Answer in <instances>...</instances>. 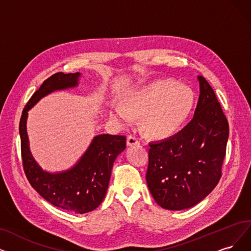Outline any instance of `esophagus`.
Listing matches in <instances>:
<instances>
[{
    "mask_svg": "<svg viewBox=\"0 0 251 251\" xmlns=\"http://www.w3.org/2000/svg\"><path fill=\"white\" fill-rule=\"evenodd\" d=\"M128 146H134V145H138L140 143L139 139L135 136V135H129L127 137V141H126Z\"/></svg>",
    "mask_w": 251,
    "mask_h": 251,
    "instance_id": "1",
    "label": "esophagus"
}]
</instances>
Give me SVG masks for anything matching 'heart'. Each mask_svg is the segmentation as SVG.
Instances as JSON below:
<instances>
[{
    "instance_id": "heart-1",
    "label": "heart",
    "mask_w": 251,
    "mask_h": 251,
    "mask_svg": "<svg viewBox=\"0 0 251 251\" xmlns=\"http://www.w3.org/2000/svg\"><path fill=\"white\" fill-rule=\"evenodd\" d=\"M193 104V95L171 80H160L139 89L126 101L116 105L111 117L123 125L131 124L134 115H144L143 125L152 135L171 134L182 126Z\"/></svg>"
}]
</instances>
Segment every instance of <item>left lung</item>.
Returning <instances> with one entry per match:
<instances>
[{"instance_id": "1", "label": "left lung", "mask_w": 251, "mask_h": 251, "mask_svg": "<svg viewBox=\"0 0 251 251\" xmlns=\"http://www.w3.org/2000/svg\"><path fill=\"white\" fill-rule=\"evenodd\" d=\"M200 96L192 120L177 134L149 143L146 181L155 202L183 210L217 185L228 139V124L215 93L198 76Z\"/></svg>"}]
</instances>
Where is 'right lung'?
<instances>
[{
    "label": "right lung",
    "mask_w": 251,
    "mask_h": 251,
    "mask_svg": "<svg viewBox=\"0 0 251 251\" xmlns=\"http://www.w3.org/2000/svg\"><path fill=\"white\" fill-rule=\"evenodd\" d=\"M79 76L78 72H58L47 78L24 109L19 123V135L25 173L36 192L55 207L83 214L93 211L103 202L114 160L126 149V136H96L73 168L64 172L49 173L37 164L29 151L26 133L28 110L50 93L77 86Z\"/></svg>",
    "instance_id": "1"
}]
</instances>
